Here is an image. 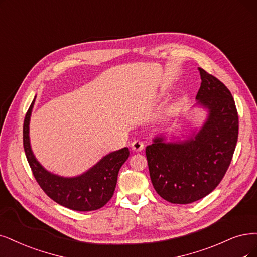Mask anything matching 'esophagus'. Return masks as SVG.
Masks as SVG:
<instances>
[{"label": "esophagus", "mask_w": 257, "mask_h": 257, "mask_svg": "<svg viewBox=\"0 0 257 257\" xmlns=\"http://www.w3.org/2000/svg\"><path fill=\"white\" fill-rule=\"evenodd\" d=\"M145 147V142L142 140H137L132 142V150L134 151H141Z\"/></svg>", "instance_id": "1"}]
</instances>
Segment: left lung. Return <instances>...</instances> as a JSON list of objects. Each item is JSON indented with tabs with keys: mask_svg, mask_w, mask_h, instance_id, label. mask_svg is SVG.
<instances>
[{
	"mask_svg": "<svg viewBox=\"0 0 257 257\" xmlns=\"http://www.w3.org/2000/svg\"><path fill=\"white\" fill-rule=\"evenodd\" d=\"M201 84L196 98L210 110L195 138L180 143L154 140L146 147L150 179L164 200L187 204L204 198L218 186L229 168L238 139V113L224 83L198 68Z\"/></svg>",
	"mask_w": 257,
	"mask_h": 257,
	"instance_id": "1",
	"label": "left lung"
}]
</instances>
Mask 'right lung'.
Wrapping results in <instances>:
<instances>
[{
	"instance_id": "add662e5",
	"label": "right lung",
	"mask_w": 257,
	"mask_h": 257,
	"mask_svg": "<svg viewBox=\"0 0 257 257\" xmlns=\"http://www.w3.org/2000/svg\"><path fill=\"white\" fill-rule=\"evenodd\" d=\"M34 100L23 123V146L27 162L42 191L52 200L73 211L98 210L112 198L117 182L118 170L129 157L127 147L103 157L89 172L76 178H62L46 170L35 159L28 138V125Z\"/></svg>"
}]
</instances>
